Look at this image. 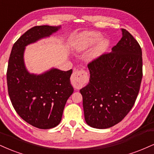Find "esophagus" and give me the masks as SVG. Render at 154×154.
Returning a JSON list of instances; mask_svg holds the SVG:
<instances>
[{
	"mask_svg": "<svg viewBox=\"0 0 154 154\" xmlns=\"http://www.w3.org/2000/svg\"><path fill=\"white\" fill-rule=\"evenodd\" d=\"M88 79V73L85 70H76L72 73L71 76L72 84L75 88L79 89L86 83Z\"/></svg>",
	"mask_w": 154,
	"mask_h": 154,
	"instance_id": "esophagus-1",
	"label": "esophagus"
}]
</instances>
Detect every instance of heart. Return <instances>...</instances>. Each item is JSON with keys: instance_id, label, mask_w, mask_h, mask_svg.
<instances>
[{"instance_id": "heart-1", "label": "heart", "mask_w": 154, "mask_h": 154, "mask_svg": "<svg viewBox=\"0 0 154 154\" xmlns=\"http://www.w3.org/2000/svg\"><path fill=\"white\" fill-rule=\"evenodd\" d=\"M103 35L95 31H85L77 36L74 42V47L77 51H83L90 49L98 43L95 47L89 53L88 59L95 60L104 54L110 44L108 38H103Z\"/></svg>"}]
</instances>
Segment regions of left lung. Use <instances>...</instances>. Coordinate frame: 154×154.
<instances>
[{
    "mask_svg": "<svg viewBox=\"0 0 154 154\" xmlns=\"http://www.w3.org/2000/svg\"><path fill=\"white\" fill-rule=\"evenodd\" d=\"M121 31V39L112 51L88 64L90 82L80 90L85 120L95 128H108L121 121L140 90L141 48L128 31Z\"/></svg>",
    "mask_w": 154,
    "mask_h": 154,
    "instance_id": "obj_1",
    "label": "left lung"
}]
</instances>
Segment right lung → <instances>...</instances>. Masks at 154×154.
Listing matches in <instances>:
<instances>
[{"label":"right lung","mask_w":154,"mask_h":154,"mask_svg":"<svg viewBox=\"0 0 154 154\" xmlns=\"http://www.w3.org/2000/svg\"><path fill=\"white\" fill-rule=\"evenodd\" d=\"M61 26H37L24 33L12 47L7 70L8 95L23 120L40 129L58 125L68 98L73 93L72 70L51 68L40 75L30 73L24 62L26 47L49 37Z\"/></svg>","instance_id":"obj_1"}]
</instances>
